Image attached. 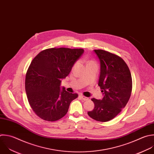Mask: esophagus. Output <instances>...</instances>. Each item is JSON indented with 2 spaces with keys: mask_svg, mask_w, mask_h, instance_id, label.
<instances>
[{
  "mask_svg": "<svg viewBox=\"0 0 154 154\" xmlns=\"http://www.w3.org/2000/svg\"><path fill=\"white\" fill-rule=\"evenodd\" d=\"M80 97L83 100H84V101H86V100H89V98L86 97H85V96H83V95H80Z\"/></svg>",
  "mask_w": 154,
  "mask_h": 154,
  "instance_id": "obj_1",
  "label": "esophagus"
}]
</instances>
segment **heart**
Wrapping results in <instances>:
<instances>
[{
    "mask_svg": "<svg viewBox=\"0 0 154 154\" xmlns=\"http://www.w3.org/2000/svg\"><path fill=\"white\" fill-rule=\"evenodd\" d=\"M78 63H79V62H77L75 64V65H74V66H76L77 65H78Z\"/></svg>",
    "mask_w": 154,
    "mask_h": 154,
    "instance_id": "obj_1",
    "label": "heart"
}]
</instances>
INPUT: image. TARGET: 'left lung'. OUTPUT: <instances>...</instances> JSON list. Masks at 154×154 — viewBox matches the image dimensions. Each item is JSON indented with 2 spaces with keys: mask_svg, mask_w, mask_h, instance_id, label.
<instances>
[{
  "mask_svg": "<svg viewBox=\"0 0 154 154\" xmlns=\"http://www.w3.org/2000/svg\"><path fill=\"white\" fill-rule=\"evenodd\" d=\"M94 51L100 60L98 85L103 92V97L91 99L94 108L88 114L97 121L105 122L116 117L126 106L132 92V77L121 57L102 49Z\"/></svg>",
  "mask_w": 154,
  "mask_h": 154,
  "instance_id": "obj_1",
  "label": "left lung"
}]
</instances>
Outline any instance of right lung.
Listing matches in <instances>:
<instances>
[{
    "label": "right lung",
    "instance_id": "obj_1",
    "mask_svg": "<svg viewBox=\"0 0 154 154\" xmlns=\"http://www.w3.org/2000/svg\"><path fill=\"white\" fill-rule=\"evenodd\" d=\"M83 49L66 48L43 50L32 60L26 74L25 91L33 111L43 120L57 121L64 117L78 94L60 87Z\"/></svg>",
    "mask_w": 154,
    "mask_h": 154
}]
</instances>
